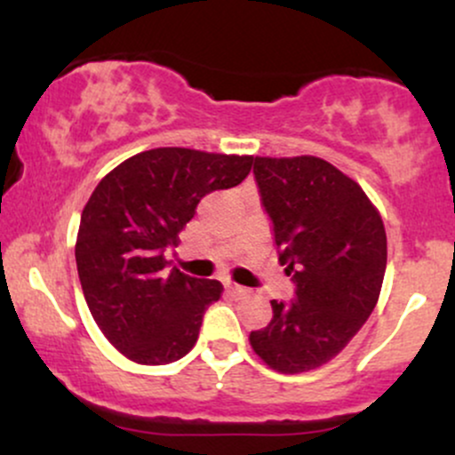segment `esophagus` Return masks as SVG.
Masks as SVG:
<instances>
[{
    "label": "esophagus",
    "instance_id": "34e87169",
    "mask_svg": "<svg viewBox=\"0 0 455 455\" xmlns=\"http://www.w3.org/2000/svg\"><path fill=\"white\" fill-rule=\"evenodd\" d=\"M227 291L228 295L235 297V299H243V297L248 295V289H243V286H237V284H227Z\"/></svg>",
    "mask_w": 455,
    "mask_h": 455
}]
</instances>
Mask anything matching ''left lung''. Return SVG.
Masks as SVG:
<instances>
[{"label":"left lung","instance_id":"left-lung-1","mask_svg":"<svg viewBox=\"0 0 455 455\" xmlns=\"http://www.w3.org/2000/svg\"><path fill=\"white\" fill-rule=\"evenodd\" d=\"M254 180L295 297L271 299L274 318L250 344L282 374L307 372L336 357L372 315L387 235L357 181L327 160L254 158Z\"/></svg>","mask_w":455,"mask_h":455}]
</instances>
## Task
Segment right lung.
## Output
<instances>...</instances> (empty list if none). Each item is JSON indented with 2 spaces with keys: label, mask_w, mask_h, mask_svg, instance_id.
Segmentation results:
<instances>
[{
  "label": "right lung",
  "mask_w": 455,
  "mask_h": 455,
  "mask_svg": "<svg viewBox=\"0 0 455 455\" xmlns=\"http://www.w3.org/2000/svg\"><path fill=\"white\" fill-rule=\"evenodd\" d=\"M252 156L186 148L140 151L96 186L81 213L76 269L93 321L128 359L164 365L190 353L218 280L166 269L201 198L248 177Z\"/></svg>",
  "instance_id": "add662e5"
}]
</instances>
